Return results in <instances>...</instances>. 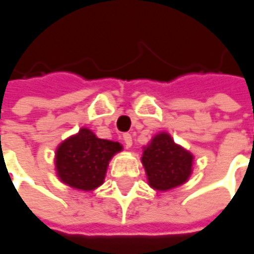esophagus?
Instances as JSON below:
<instances>
[{"mask_svg":"<svg viewBox=\"0 0 254 254\" xmlns=\"http://www.w3.org/2000/svg\"><path fill=\"white\" fill-rule=\"evenodd\" d=\"M122 140H124V144H125V147H132V136L129 135V133H125V135L122 136Z\"/></svg>","mask_w":254,"mask_h":254,"instance_id":"obj_1","label":"esophagus"}]
</instances>
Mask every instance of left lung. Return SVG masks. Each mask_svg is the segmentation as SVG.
Here are the masks:
<instances>
[{"mask_svg": "<svg viewBox=\"0 0 254 254\" xmlns=\"http://www.w3.org/2000/svg\"><path fill=\"white\" fill-rule=\"evenodd\" d=\"M147 183L156 191H169L186 184L192 174L194 154L174 142L170 133L159 132L143 146Z\"/></svg>", "mask_w": 254, "mask_h": 254, "instance_id": "8db88e82", "label": "left lung"}]
</instances>
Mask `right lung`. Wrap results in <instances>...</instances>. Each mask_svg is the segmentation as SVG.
<instances>
[{"instance_id":"add662e5","label":"right lung","mask_w":254,"mask_h":254,"mask_svg":"<svg viewBox=\"0 0 254 254\" xmlns=\"http://www.w3.org/2000/svg\"><path fill=\"white\" fill-rule=\"evenodd\" d=\"M122 152V144L100 139L88 127H81L57 146L55 167L59 180L80 191H92L104 184L111 159Z\"/></svg>"}]
</instances>
